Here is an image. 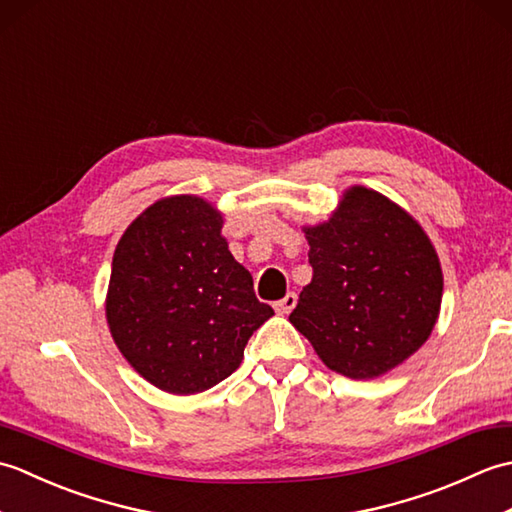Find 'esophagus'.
Returning a JSON list of instances; mask_svg holds the SVG:
<instances>
[{
    "mask_svg": "<svg viewBox=\"0 0 512 512\" xmlns=\"http://www.w3.org/2000/svg\"><path fill=\"white\" fill-rule=\"evenodd\" d=\"M295 306H297V295H295V292H288V295H286L284 299L275 303V310H277L279 314H290L292 308H295Z\"/></svg>",
    "mask_w": 512,
    "mask_h": 512,
    "instance_id": "obj_1",
    "label": "esophagus"
}]
</instances>
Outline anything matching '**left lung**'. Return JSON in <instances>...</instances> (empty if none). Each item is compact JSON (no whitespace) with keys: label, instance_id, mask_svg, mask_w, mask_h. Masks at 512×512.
I'll return each instance as SVG.
<instances>
[{"label":"left lung","instance_id":"obj_1","mask_svg":"<svg viewBox=\"0 0 512 512\" xmlns=\"http://www.w3.org/2000/svg\"><path fill=\"white\" fill-rule=\"evenodd\" d=\"M312 281L290 323L332 372L387 374L431 336L442 303L436 248L378 191L352 187L328 222L303 226Z\"/></svg>","mask_w":512,"mask_h":512}]
</instances>
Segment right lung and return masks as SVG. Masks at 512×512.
Segmentation results:
<instances>
[{
  "instance_id": "right-lung-1",
  "label": "right lung",
  "mask_w": 512,
  "mask_h": 512,
  "mask_svg": "<svg viewBox=\"0 0 512 512\" xmlns=\"http://www.w3.org/2000/svg\"><path fill=\"white\" fill-rule=\"evenodd\" d=\"M222 213L171 195L127 226L112 259L105 314L136 372L162 391L198 394L231 376L273 317L222 237Z\"/></svg>"
}]
</instances>
